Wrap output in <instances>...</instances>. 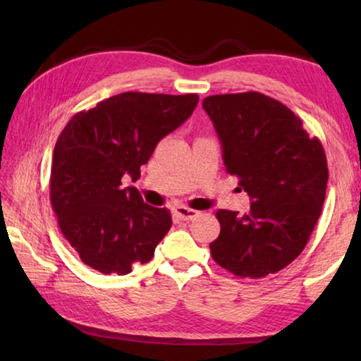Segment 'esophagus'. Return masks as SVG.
<instances>
[{
    "label": "esophagus",
    "instance_id": "1",
    "mask_svg": "<svg viewBox=\"0 0 361 361\" xmlns=\"http://www.w3.org/2000/svg\"><path fill=\"white\" fill-rule=\"evenodd\" d=\"M175 215L178 216L183 221H189V219H194L195 216L199 215L197 210H192V209H188L185 205H178L175 209Z\"/></svg>",
    "mask_w": 361,
    "mask_h": 361
}]
</instances>
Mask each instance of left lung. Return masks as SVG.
<instances>
[{
  "label": "left lung",
  "instance_id": "obj_1",
  "mask_svg": "<svg viewBox=\"0 0 361 361\" xmlns=\"http://www.w3.org/2000/svg\"><path fill=\"white\" fill-rule=\"evenodd\" d=\"M202 106L252 205L218 210L212 258L242 279L282 271L307 243L325 202L328 164L320 140L283 103L259 92L210 95Z\"/></svg>",
  "mask_w": 361,
  "mask_h": 361
}]
</instances>
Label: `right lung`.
<instances>
[{"mask_svg":"<svg viewBox=\"0 0 361 361\" xmlns=\"http://www.w3.org/2000/svg\"><path fill=\"white\" fill-rule=\"evenodd\" d=\"M195 94L124 92L79 111L57 138L51 204L65 239L89 267L126 276L154 256L172 215L122 180L140 178L156 145L192 114Z\"/></svg>","mask_w":361,"mask_h":361,"instance_id":"1","label":"right lung"}]
</instances>
